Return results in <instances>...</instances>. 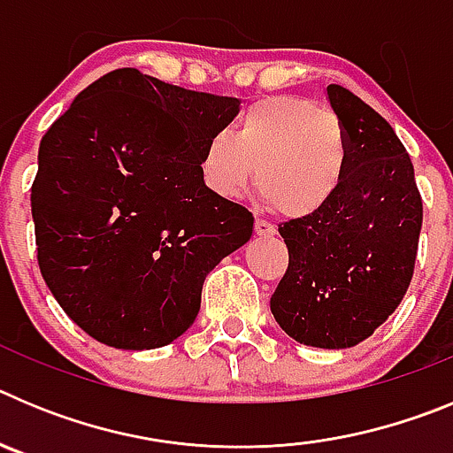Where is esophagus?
Listing matches in <instances>:
<instances>
[{
	"label": "esophagus",
	"mask_w": 453,
	"mask_h": 453,
	"mask_svg": "<svg viewBox=\"0 0 453 453\" xmlns=\"http://www.w3.org/2000/svg\"><path fill=\"white\" fill-rule=\"evenodd\" d=\"M254 231H256V235H263V238H270V235L276 234V226H274V224L265 222V219H256Z\"/></svg>",
	"instance_id": "34e87169"
}]
</instances>
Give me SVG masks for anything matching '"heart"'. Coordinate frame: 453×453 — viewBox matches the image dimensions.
Wrapping results in <instances>:
<instances>
[{
    "label": "heart",
    "instance_id": "heart-1",
    "mask_svg": "<svg viewBox=\"0 0 453 453\" xmlns=\"http://www.w3.org/2000/svg\"><path fill=\"white\" fill-rule=\"evenodd\" d=\"M199 172L222 197L256 186L279 213L311 218L340 195L349 172V138L338 115L313 102L267 97L251 104L234 135L215 134Z\"/></svg>",
    "mask_w": 453,
    "mask_h": 453
}]
</instances>
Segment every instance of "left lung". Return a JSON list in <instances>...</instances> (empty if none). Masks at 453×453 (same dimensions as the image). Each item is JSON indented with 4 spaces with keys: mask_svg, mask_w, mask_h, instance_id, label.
Returning <instances> with one entry per match:
<instances>
[{
    "mask_svg": "<svg viewBox=\"0 0 453 453\" xmlns=\"http://www.w3.org/2000/svg\"><path fill=\"white\" fill-rule=\"evenodd\" d=\"M326 95L349 138V172L322 213L279 224L290 261L270 308L302 345L347 349L370 338L411 286L422 197L390 124L347 88L331 83Z\"/></svg>",
    "mask_w": 453,
    "mask_h": 453,
    "instance_id": "1",
    "label": "left lung"
}]
</instances>
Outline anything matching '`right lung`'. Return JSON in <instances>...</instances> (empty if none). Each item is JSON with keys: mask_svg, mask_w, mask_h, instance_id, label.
Wrapping results in <instances>:
<instances>
[{"mask_svg": "<svg viewBox=\"0 0 453 453\" xmlns=\"http://www.w3.org/2000/svg\"><path fill=\"white\" fill-rule=\"evenodd\" d=\"M238 106L122 67L79 92L40 140V274L104 345H170L197 318L208 272L251 238L254 215L199 172Z\"/></svg>", "mask_w": 453, "mask_h": 453, "instance_id": "add662e5", "label": "right lung"}]
</instances>
